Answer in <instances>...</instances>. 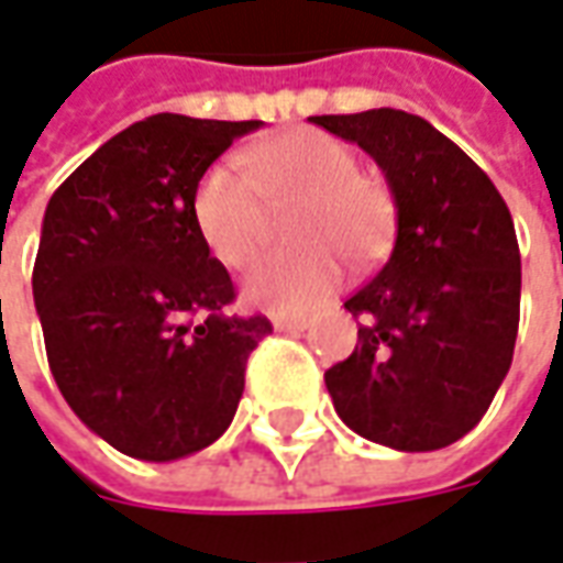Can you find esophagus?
<instances>
[{"mask_svg":"<svg viewBox=\"0 0 563 563\" xmlns=\"http://www.w3.org/2000/svg\"><path fill=\"white\" fill-rule=\"evenodd\" d=\"M274 327L280 332H305L311 327V320H308V317H277Z\"/></svg>","mask_w":563,"mask_h":563,"instance_id":"obj_1","label":"esophagus"}]
</instances>
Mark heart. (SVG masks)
Instances as JSON below:
<instances>
[{"label": "heart", "instance_id": "obj_1", "mask_svg": "<svg viewBox=\"0 0 563 563\" xmlns=\"http://www.w3.org/2000/svg\"><path fill=\"white\" fill-rule=\"evenodd\" d=\"M246 169L216 163L194 190V221L221 265L246 267L265 243L272 209L301 206L292 240L296 255L265 258L246 277V298L280 313L317 308L342 283V258L373 262L394 233V200L361 175V156L320 129H289L246 151Z\"/></svg>", "mask_w": 563, "mask_h": 563}]
</instances>
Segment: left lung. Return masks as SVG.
I'll use <instances>...</instances> for the list:
<instances>
[{
  "instance_id": "1",
  "label": "left lung",
  "mask_w": 563,
  "mask_h": 563,
  "mask_svg": "<svg viewBox=\"0 0 563 563\" xmlns=\"http://www.w3.org/2000/svg\"><path fill=\"white\" fill-rule=\"evenodd\" d=\"M385 172L391 258L347 298L351 357L327 369L332 407L361 438L404 453L465 438L499 391L521 320V252L506 200L422 117L378 107L311 117Z\"/></svg>"
}]
</instances>
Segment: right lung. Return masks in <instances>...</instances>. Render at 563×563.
<instances>
[{"label":"right lung","instance_id":"obj_1","mask_svg":"<svg viewBox=\"0 0 563 563\" xmlns=\"http://www.w3.org/2000/svg\"><path fill=\"white\" fill-rule=\"evenodd\" d=\"M262 122L156 113L52 194L33 265L45 354L70 410L113 450L172 462L233 422L271 320L228 311L233 283L194 221L202 172Z\"/></svg>","mask_w":563,"mask_h":563}]
</instances>
